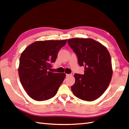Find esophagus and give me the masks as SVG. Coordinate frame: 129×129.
<instances>
[{"mask_svg": "<svg viewBox=\"0 0 129 129\" xmlns=\"http://www.w3.org/2000/svg\"><path fill=\"white\" fill-rule=\"evenodd\" d=\"M72 76L71 74H66V76H67V77H69V76Z\"/></svg>", "mask_w": 129, "mask_h": 129, "instance_id": "esophagus-1", "label": "esophagus"}]
</instances>
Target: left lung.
I'll use <instances>...</instances> for the list:
<instances>
[{
  "label": "left lung",
  "mask_w": 129,
  "mask_h": 129,
  "mask_svg": "<svg viewBox=\"0 0 129 129\" xmlns=\"http://www.w3.org/2000/svg\"><path fill=\"white\" fill-rule=\"evenodd\" d=\"M68 43L76 54L80 66H85L84 75L75 74L71 86L74 94L80 100L93 101L105 92L111 81V57L107 48L92 38L69 39Z\"/></svg>",
  "instance_id": "8db88e82"
}]
</instances>
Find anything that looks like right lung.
Listing matches in <instances>:
<instances>
[{
  "instance_id": "obj_1",
  "label": "right lung",
  "mask_w": 129,
  "mask_h": 129,
  "mask_svg": "<svg viewBox=\"0 0 129 129\" xmlns=\"http://www.w3.org/2000/svg\"><path fill=\"white\" fill-rule=\"evenodd\" d=\"M67 40L38 41L24 50L20 58L18 72L20 82L33 100H49L56 94L66 74L49 71L60 49Z\"/></svg>"
}]
</instances>
